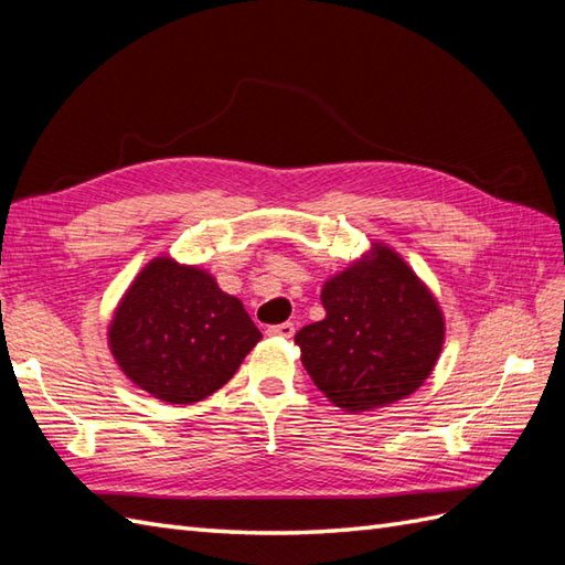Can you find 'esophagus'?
I'll return each instance as SVG.
<instances>
[{
  "label": "esophagus",
  "mask_w": 565,
  "mask_h": 565,
  "mask_svg": "<svg viewBox=\"0 0 565 565\" xmlns=\"http://www.w3.org/2000/svg\"><path fill=\"white\" fill-rule=\"evenodd\" d=\"M267 334L269 337H277V339H291L296 334V327H294V322L271 324V327H267Z\"/></svg>",
  "instance_id": "obj_1"
}]
</instances>
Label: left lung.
I'll use <instances>...</instances> for the list:
<instances>
[{"mask_svg":"<svg viewBox=\"0 0 565 565\" xmlns=\"http://www.w3.org/2000/svg\"><path fill=\"white\" fill-rule=\"evenodd\" d=\"M324 320L296 334L302 367L334 406L358 413L411 396L437 365L444 315L437 298L388 245L331 277Z\"/></svg>","mask_w":565,"mask_h":565,"instance_id":"8db88e82","label":"left lung"}]
</instances>
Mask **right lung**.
Segmentation results:
<instances>
[{"instance_id": "1", "label": "right lung", "mask_w": 565, "mask_h": 565, "mask_svg": "<svg viewBox=\"0 0 565 565\" xmlns=\"http://www.w3.org/2000/svg\"><path fill=\"white\" fill-rule=\"evenodd\" d=\"M107 337L126 377L173 406L222 388L263 339L243 302L224 294L212 274L167 255L128 286Z\"/></svg>"}]
</instances>
